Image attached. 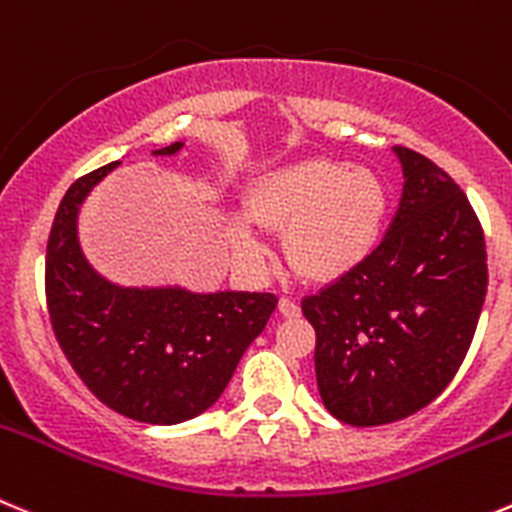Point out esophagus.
<instances>
[{
	"label": "esophagus",
	"instance_id": "34e87169",
	"mask_svg": "<svg viewBox=\"0 0 512 512\" xmlns=\"http://www.w3.org/2000/svg\"><path fill=\"white\" fill-rule=\"evenodd\" d=\"M279 311L284 316H289V319H294V316L301 314L299 304H296L294 299H286V296H281V299H279Z\"/></svg>",
	"mask_w": 512,
	"mask_h": 512
}]
</instances>
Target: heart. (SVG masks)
<instances>
[{"label":"heart","instance_id":"heart-1","mask_svg":"<svg viewBox=\"0 0 512 512\" xmlns=\"http://www.w3.org/2000/svg\"><path fill=\"white\" fill-rule=\"evenodd\" d=\"M389 193L379 173L344 160L304 158L276 165L246 191V218L226 223V238L246 269L259 271V229L286 231L284 256L309 281L329 284L357 271L382 238Z\"/></svg>","mask_w":512,"mask_h":512}]
</instances>
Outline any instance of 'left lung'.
Returning <instances> with one entry per match:
<instances>
[{
    "mask_svg": "<svg viewBox=\"0 0 512 512\" xmlns=\"http://www.w3.org/2000/svg\"><path fill=\"white\" fill-rule=\"evenodd\" d=\"M405 188L374 253L306 296L321 402L337 420L377 427L427 407L460 369L488 291L485 236L455 180L394 148Z\"/></svg>",
    "mask_w": 512,
    "mask_h": 512,
    "instance_id": "left-lung-1",
    "label": "left lung"
}]
</instances>
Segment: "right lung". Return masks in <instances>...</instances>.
Masks as SVG:
<instances>
[{
	"mask_svg": "<svg viewBox=\"0 0 512 512\" xmlns=\"http://www.w3.org/2000/svg\"><path fill=\"white\" fill-rule=\"evenodd\" d=\"M180 150L183 143H173L150 153L170 158ZM118 165L75 180L57 208L47 241V309L62 352L102 405L148 425H178L216 405L279 299L105 279L82 251L77 218Z\"/></svg>",
	"mask_w": 512,
	"mask_h": 512,
	"instance_id": "add662e5",
	"label": "right lung"
}]
</instances>
